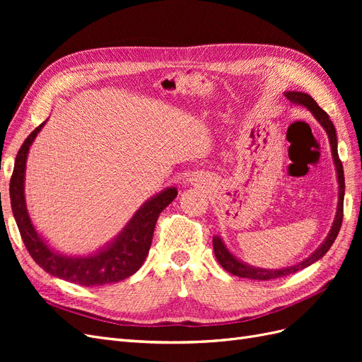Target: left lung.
I'll return each instance as SVG.
<instances>
[{
    "mask_svg": "<svg viewBox=\"0 0 362 362\" xmlns=\"http://www.w3.org/2000/svg\"><path fill=\"white\" fill-rule=\"evenodd\" d=\"M286 96L293 104H300L303 107L308 108L310 112H313L314 117L319 120V124L326 129L327 137H329V144H331V151H332V157H334V163H335V168H337V175H338V206H337V216H335V221L332 225V229L329 235L323 242V245L317 249L314 254L306 258L305 261L299 262V264H296L293 267H287V269H281V270H266V269H257V267H250L243 264L242 261H238L233 254H229L226 246L223 245V242L218 237H213V249H214V255L218 261V264H221L226 272L233 273L235 276L240 278H249V279H258V281H269V279H276V278H282V276H287L291 275V273L299 272L305 267L311 266L313 262H315L317 259H320L329 247L332 246V243L335 242V238L339 233V228H341L343 223V201H344V170H343V164L341 160L338 157V151H337V133H335V127L331 122L329 116L325 110L319 107L313 98L308 93H302V92H287Z\"/></svg>",
    "mask_w": 362,
    "mask_h": 362,
    "instance_id": "obj_1",
    "label": "left lung"
}]
</instances>
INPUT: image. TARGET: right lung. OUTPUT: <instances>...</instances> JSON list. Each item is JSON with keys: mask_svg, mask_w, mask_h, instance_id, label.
Wrapping results in <instances>:
<instances>
[{"mask_svg": "<svg viewBox=\"0 0 362 362\" xmlns=\"http://www.w3.org/2000/svg\"><path fill=\"white\" fill-rule=\"evenodd\" d=\"M45 122H42L24 140L15 160L12 178H10V202L18 229L31 258L49 275L80 284L83 287H98L122 281L141 267L148 255L154 228L160 213L178 194L172 187L161 192L148 201L131 218L129 223L112 245L90 257L69 258L48 247L33 226L24 198V175L30 145Z\"/></svg>", "mask_w": 362, "mask_h": 362, "instance_id": "right-lung-1", "label": "right lung"}]
</instances>
